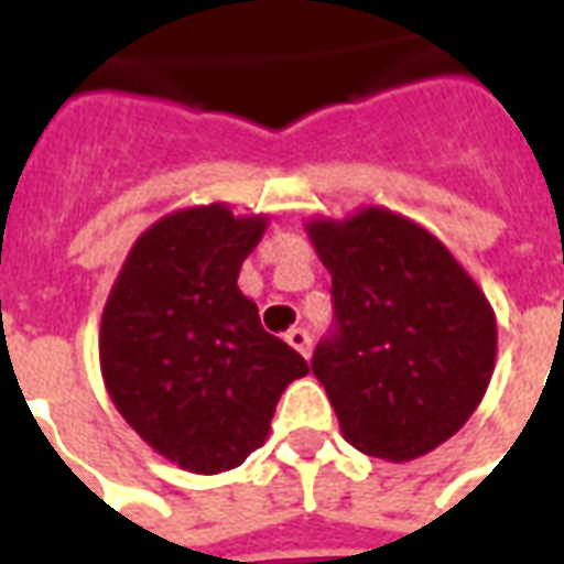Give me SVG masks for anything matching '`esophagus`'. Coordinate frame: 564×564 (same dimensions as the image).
Masks as SVG:
<instances>
[{"label":"esophagus","mask_w":564,"mask_h":564,"mask_svg":"<svg viewBox=\"0 0 564 564\" xmlns=\"http://www.w3.org/2000/svg\"><path fill=\"white\" fill-rule=\"evenodd\" d=\"M286 344L307 359V356H311V344L314 341H311V335H307L305 329H290L286 332Z\"/></svg>","instance_id":"obj_1"}]
</instances>
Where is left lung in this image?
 <instances>
[{"instance_id":"left-lung-1","label":"left lung","mask_w":564,"mask_h":564,"mask_svg":"<svg viewBox=\"0 0 564 564\" xmlns=\"http://www.w3.org/2000/svg\"><path fill=\"white\" fill-rule=\"evenodd\" d=\"M332 274L335 332L311 368L341 435L411 462L468 423L496 368V311L456 257L390 208L305 223Z\"/></svg>"}]
</instances>
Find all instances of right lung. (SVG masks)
Returning a JSON list of instances; mask_svg holds the SVG:
<instances>
[{"label":"right lung","mask_w":564,"mask_h":564,"mask_svg":"<svg viewBox=\"0 0 564 564\" xmlns=\"http://www.w3.org/2000/svg\"><path fill=\"white\" fill-rule=\"evenodd\" d=\"M265 226V214L235 217L223 202L165 214L139 235L105 302V390L184 471L238 468L265 444L281 392L311 371L238 290Z\"/></svg>","instance_id":"right-lung-1"}]
</instances>
